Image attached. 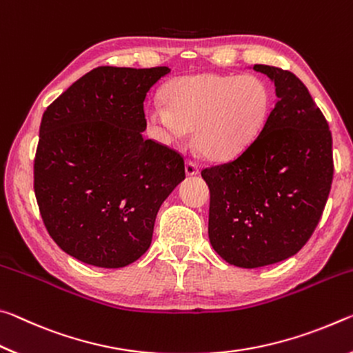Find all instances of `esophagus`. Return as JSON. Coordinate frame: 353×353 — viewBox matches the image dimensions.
I'll return each instance as SVG.
<instances>
[{
  "instance_id": "34e87169",
  "label": "esophagus",
  "mask_w": 353,
  "mask_h": 353,
  "mask_svg": "<svg viewBox=\"0 0 353 353\" xmlns=\"http://www.w3.org/2000/svg\"><path fill=\"white\" fill-rule=\"evenodd\" d=\"M186 173L188 175H197L199 164L194 159H186Z\"/></svg>"
}]
</instances>
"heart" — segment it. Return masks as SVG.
Masks as SVG:
<instances>
[{"mask_svg": "<svg viewBox=\"0 0 353 353\" xmlns=\"http://www.w3.org/2000/svg\"><path fill=\"white\" fill-rule=\"evenodd\" d=\"M167 101L152 97L145 117L164 141H176L192 130L194 143L211 159L242 152L268 120L270 90L253 74L203 73L173 79Z\"/></svg>", "mask_w": 353, "mask_h": 353, "instance_id": "b5f03b06", "label": "heart"}]
</instances>
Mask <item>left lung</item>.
Wrapping results in <instances>:
<instances>
[{
  "mask_svg": "<svg viewBox=\"0 0 353 353\" xmlns=\"http://www.w3.org/2000/svg\"><path fill=\"white\" fill-rule=\"evenodd\" d=\"M274 81L276 101L259 134L228 163L206 167L211 245L238 268L290 258L319 223L333 180L332 132L296 74L255 65Z\"/></svg>",
  "mask_w": 353,
  "mask_h": 353,
  "instance_id": "left-lung-1",
  "label": "left lung"
}]
</instances>
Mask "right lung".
Returning <instances> with one entry per match:
<instances>
[{"mask_svg": "<svg viewBox=\"0 0 353 353\" xmlns=\"http://www.w3.org/2000/svg\"><path fill=\"white\" fill-rule=\"evenodd\" d=\"M167 67H97L43 112L34 192L51 238L97 268L134 263L163 201L186 176L183 154L143 139L147 92Z\"/></svg>", "mask_w": 353, "mask_h": 353, "instance_id": "right-lung-1", "label": "right lung"}]
</instances>
